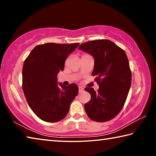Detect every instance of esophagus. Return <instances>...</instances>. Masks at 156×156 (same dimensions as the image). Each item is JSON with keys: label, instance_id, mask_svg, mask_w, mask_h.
I'll list each match as a JSON object with an SVG mask.
<instances>
[{"label": "esophagus", "instance_id": "esophagus-1", "mask_svg": "<svg viewBox=\"0 0 156 156\" xmlns=\"http://www.w3.org/2000/svg\"><path fill=\"white\" fill-rule=\"evenodd\" d=\"M84 90V89L83 87H78V92L79 93H81V92H83Z\"/></svg>", "mask_w": 156, "mask_h": 156}]
</instances>
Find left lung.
Returning a JSON list of instances; mask_svg holds the SVG:
<instances>
[{
	"mask_svg": "<svg viewBox=\"0 0 156 156\" xmlns=\"http://www.w3.org/2000/svg\"><path fill=\"white\" fill-rule=\"evenodd\" d=\"M79 49L94 56L92 76L99 85L98 93L93 88L84 90L91 100L84 109L91 120L107 122L115 118L124 107L131 83V71L128 58L122 49L109 40H96L81 44Z\"/></svg>",
	"mask_w": 156,
	"mask_h": 156,
	"instance_id": "1",
	"label": "left lung"
}]
</instances>
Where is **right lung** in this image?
<instances>
[{"label":"right lung","instance_id":"right-lung-1","mask_svg":"<svg viewBox=\"0 0 156 156\" xmlns=\"http://www.w3.org/2000/svg\"><path fill=\"white\" fill-rule=\"evenodd\" d=\"M79 43L38 44L25 59L23 67V90L34 113L42 120L56 122L67 115L78 87L57 84V74L65 67L69 55Z\"/></svg>","mask_w":156,"mask_h":156}]
</instances>
